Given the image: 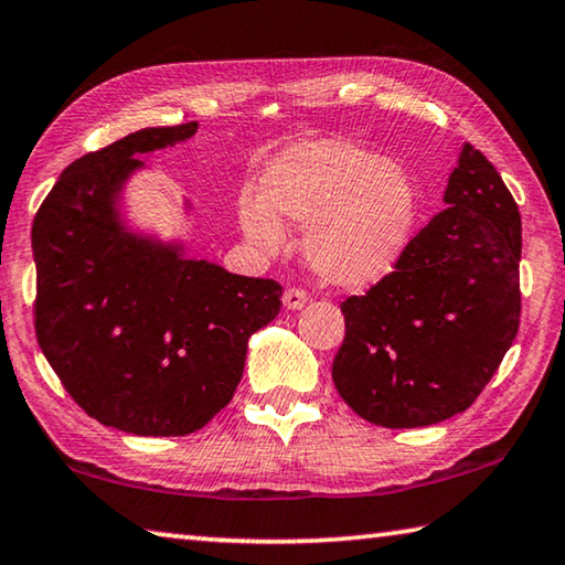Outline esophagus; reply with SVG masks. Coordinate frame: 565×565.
Here are the masks:
<instances>
[{"label": "esophagus", "instance_id": "obj_1", "mask_svg": "<svg viewBox=\"0 0 565 565\" xmlns=\"http://www.w3.org/2000/svg\"><path fill=\"white\" fill-rule=\"evenodd\" d=\"M306 301H309V294H306L303 289H286L284 291V306L289 311H299L306 306Z\"/></svg>", "mask_w": 565, "mask_h": 565}]
</instances>
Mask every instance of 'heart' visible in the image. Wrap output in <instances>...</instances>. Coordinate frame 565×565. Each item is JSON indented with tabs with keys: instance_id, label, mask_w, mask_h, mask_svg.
I'll list each match as a JSON object with an SVG mask.
<instances>
[{
	"instance_id": "1",
	"label": "heart",
	"mask_w": 565,
	"mask_h": 565,
	"mask_svg": "<svg viewBox=\"0 0 565 565\" xmlns=\"http://www.w3.org/2000/svg\"><path fill=\"white\" fill-rule=\"evenodd\" d=\"M416 186L404 167L349 141H317L286 154L264 177V204L242 202L244 234L276 248V218L309 226L306 262L319 279L363 289L394 269L416 224Z\"/></svg>"
}]
</instances>
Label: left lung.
Segmentation results:
<instances>
[{"label": "left lung", "mask_w": 565, "mask_h": 565, "mask_svg": "<svg viewBox=\"0 0 565 565\" xmlns=\"http://www.w3.org/2000/svg\"><path fill=\"white\" fill-rule=\"evenodd\" d=\"M448 204L394 271L341 303L333 384L361 418L431 426L473 404L519 333L521 214L481 151L463 145Z\"/></svg>", "instance_id": "obj_1"}]
</instances>
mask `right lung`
Segmentation results:
<instances>
[{"label":"right lung","mask_w":565,"mask_h":565,"mask_svg":"<svg viewBox=\"0 0 565 565\" xmlns=\"http://www.w3.org/2000/svg\"><path fill=\"white\" fill-rule=\"evenodd\" d=\"M194 131L149 127L72 161L32 224L40 349L76 404L134 436L206 426L242 381L248 337L281 309L279 281L189 259L121 222L137 157Z\"/></svg>","instance_id":"right-lung-1"}]
</instances>
